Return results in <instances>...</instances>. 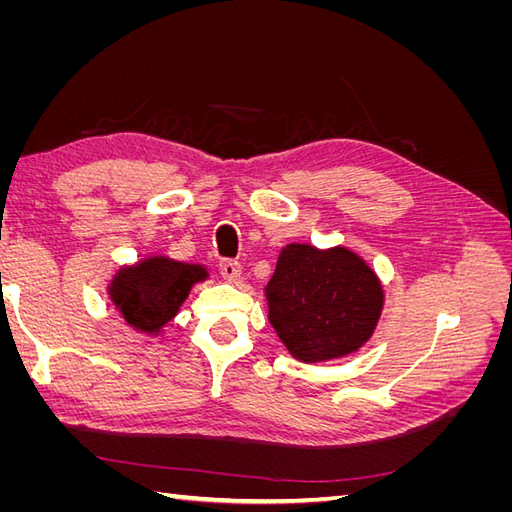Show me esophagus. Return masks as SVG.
<instances>
[{
    "mask_svg": "<svg viewBox=\"0 0 512 512\" xmlns=\"http://www.w3.org/2000/svg\"><path fill=\"white\" fill-rule=\"evenodd\" d=\"M220 271L224 275L226 282H237L241 277V265L237 260H222L220 262Z\"/></svg>",
    "mask_w": 512,
    "mask_h": 512,
    "instance_id": "esophagus-1",
    "label": "esophagus"
}]
</instances>
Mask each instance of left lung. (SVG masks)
<instances>
[{"instance_id": "obj_1", "label": "left lung", "mask_w": 512, "mask_h": 512, "mask_svg": "<svg viewBox=\"0 0 512 512\" xmlns=\"http://www.w3.org/2000/svg\"><path fill=\"white\" fill-rule=\"evenodd\" d=\"M269 322L301 363L359 352L374 335L384 288L367 260L346 245L288 243L265 286Z\"/></svg>"}]
</instances>
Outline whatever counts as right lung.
<instances>
[{
    "label": "right lung",
    "mask_w": 512,
    "mask_h": 512,
    "mask_svg": "<svg viewBox=\"0 0 512 512\" xmlns=\"http://www.w3.org/2000/svg\"><path fill=\"white\" fill-rule=\"evenodd\" d=\"M207 280L209 271L200 262L153 254L134 265L119 267L106 286V294L128 327L143 335H160L179 314L192 286Z\"/></svg>",
    "instance_id": "right-lung-1"
}]
</instances>
